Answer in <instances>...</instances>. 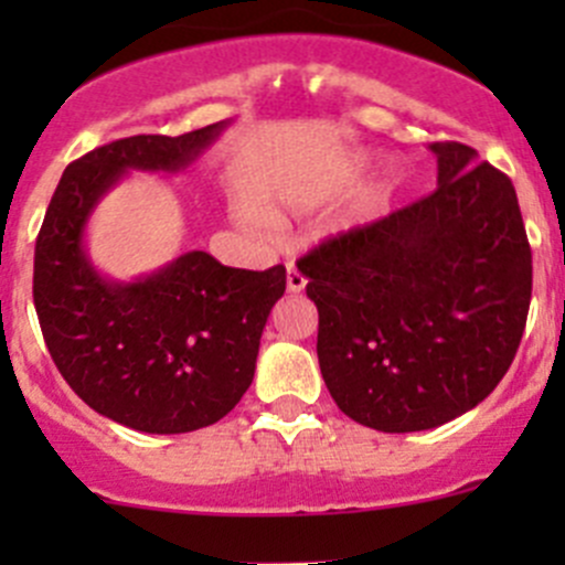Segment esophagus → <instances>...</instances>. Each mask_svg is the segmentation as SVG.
Returning a JSON list of instances; mask_svg holds the SVG:
<instances>
[{"label":"esophagus","mask_w":565,"mask_h":565,"mask_svg":"<svg viewBox=\"0 0 565 565\" xmlns=\"http://www.w3.org/2000/svg\"><path fill=\"white\" fill-rule=\"evenodd\" d=\"M287 289L289 292H303L306 276L295 267V262H287Z\"/></svg>","instance_id":"1"}]
</instances>
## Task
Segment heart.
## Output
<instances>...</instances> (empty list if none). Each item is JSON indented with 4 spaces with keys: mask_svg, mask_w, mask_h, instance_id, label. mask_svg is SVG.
<instances>
[{
    "mask_svg": "<svg viewBox=\"0 0 565 565\" xmlns=\"http://www.w3.org/2000/svg\"><path fill=\"white\" fill-rule=\"evenodd\" d=\"M363 163L358 161L355 167H352L350 177H355V172H361ZM396 177L388 174L383 177V180L372 182L369 188H363L361 196L355 199V204H352L350 213L344 215V221H341V226H358V224H366L369 218H374L377 213H383L385 207L391 204V199L396 196ZM317 199V193H311V196H300V199H292V204H311Z\"/></svg>",
    "mask_w": 565,
    "mask_h": 565,
    "instance_id": "heart-1",
    "label": "heart"
}]
</instances>
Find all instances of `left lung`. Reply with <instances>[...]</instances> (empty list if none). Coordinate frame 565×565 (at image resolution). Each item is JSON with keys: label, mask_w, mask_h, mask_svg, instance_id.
Masks as SVG:
<instances>
[{"label": "left lung", "mask_w": 565, "mask_h": 565, "mask_svg": "<svg viewBox=\"0 0 565 565\" xmlns=\"http://www.w3.org/2000/svg\"><path fill=\"white\" fill-rule=\"evenodd\" d=\"M437 188L300 256L319 311L317 358L344 415L377 431L459 418L509 372L533 256L511 180L435 141Z\"/></svg>", "instance_id": "obj_1"}]
</instances>
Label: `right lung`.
<instances>
[{"label": "right lung", "instance_id": "obj_1", "mask_svg": "<svg viewBox=\"0 0 565 565\" xmlns=\"http://www.w3.org/2000/svg\"><path fill=\"white\" fill-rule=\"evenodd\" d=\"M226 125L87 152L65 169L40 226L32 295L56 369L95 413L147 435L202 429L241 402L287 270H241L188 250L150 276L114 281L89 262L84 230L125 174L182 172Z\"/></svg>", "mask_w": 565, "mask_h": 565}]
</instances>
